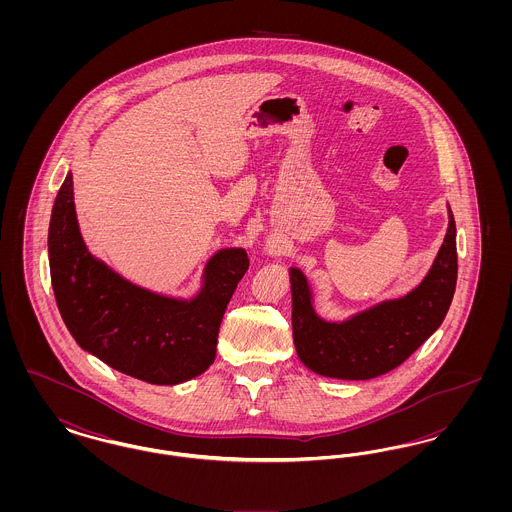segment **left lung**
<instances>
[{"label": "left lung", "mask_w": 512, "mask_h": 512, "mask_svg": "<svg viewBox=\"0 0 512 512\" xmlns=\"http://www.w3.org/2000/svg\"><path fill=\"white\" fill-rule=\"evenodd\" d=\"M293 343L301 363L328 378L370 380L405 363L449 311L457 286V228H449L426 278L405 297L384 301L345 322H326L313 309L301 270L292 268Z\"/></svg>", "instance_id": "left-lung-1"}]
</instances>
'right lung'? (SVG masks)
I'll return each instance as SVG.
<instances>
[{"mask_svg": "<svg viewBox=\"0 0 512 512\" xmlns=\"http://www.w3.org/2000/svg\"><path fill=\"white\" fill-rule=\"evenodd\" d=\"M49 272L59 313L76 343L105 365L157 386L205 372L217 355L226 305L249 268L245 249H222L192 301L126 282L82 242L69 172L49 220Z\"/></svg>", "mask_w": 512, "mask_h": 512, "instance_id": "obj_1", "label": "right lung"}]
</instances>
